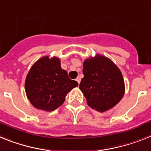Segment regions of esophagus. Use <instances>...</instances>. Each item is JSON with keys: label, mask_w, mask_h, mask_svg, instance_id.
Here are the masks:
<instances>
[{"label": "esophagus", "mask_w": 151, "mask_h": 151, "mask_svg": "<svg viewBox=\"0 0 151 151\" xmlns=\"http://www.w3.org/2000/svg\"><path fill=\"white\" fill-rule=\"evenodd\" d=\"M81 77H77V78H76V81H77V83H78V84H79V83H80V82H81Z\"/></svg>", "instance_id": "obj_1"}]
</instances>
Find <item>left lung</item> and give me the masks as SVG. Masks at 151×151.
<instances>
[{
	"label": "left lung",
	"mask_w": 151,
	"mask_h": 151,
	"mask_svg": "<svg viewBox=\"0 0 151 151\" xmlns=\"http://www.w3.org/2000/svg\"><path fill=\"white\" fill-rule=\"evenodd\" d=\"M79 88L89 106L98 112L112 108L121 100L124 93L122 74L116 65L107 58L97 55L83 62Z\"/></svg>",
	"instance_id": "left-lung-1"
}]
</instances>
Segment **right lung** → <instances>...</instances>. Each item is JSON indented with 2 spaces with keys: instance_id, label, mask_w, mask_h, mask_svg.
<instances>
[{
  "instance_id": "right-lung-1",
  "label": "right lung",
  "mask_w": 151,
  "mask_h": 151,
  "mask_svg": "<svg viewBox=\"0 0 151 151\" xmlns=\"http://www.w3.org/2000/svg\"><path fill=\"white\" fill-rule=\"evenodd\" d=\"M78 86L61 68L60 60L43 57L36 61L26 78L25 90L33 106L45 111H54L65 102L68 92Z\"/></svg>"
}]
</instances>
